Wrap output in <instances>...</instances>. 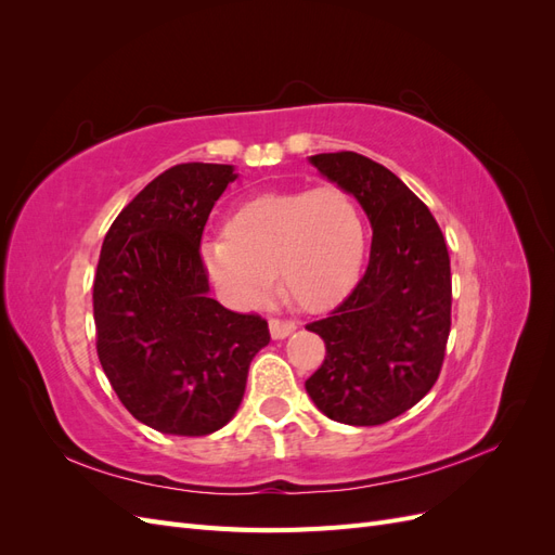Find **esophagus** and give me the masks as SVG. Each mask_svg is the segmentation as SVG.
I'll return each mask as SVG.
<instances>
[{"mask_svg": "<svg viewBox=\"0 0 555 555\" xmlns=\"http://www.w3.org/2000/svg\"><path fill=\"white\" fill-rule=\"evenodd\" d=\"M268 326H271V335H273L275 340L287 338V335L296 328L294 322H287V319H278V317H273L271 322H268Z\"/></svg>", "mask_w": 555, "mask_h": 555, "instance_id": "1", "label": "esophagus"}]
</instances>
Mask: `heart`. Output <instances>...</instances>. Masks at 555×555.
<instances>
[{
	"mask_svg": "<svg viewBox=\"0 0 555 555\" xmlns=\"http://www.w3.org/2000/svg\"><path fill=\"white\" fill-rule=\"evenodd\" d=\"M227 238L201 247L208 275L243 306L280 289L294 306L319 310L354 282L365 249L363 212L340 184L263 194L229 215Z\"/></svg>",
	"mask_w": 555,
	"mask_h": 555,
	"instance_id": "1",
	"label": "heart"
}]
</instances>
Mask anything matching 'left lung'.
Wrapping results in <instances>:
<instances>
[{
	"label": "left lung",
	"mask_w": 555,
	"mask_h": 555,
	"mask_svg": "<svg viewBox=\"0 0 555 555\" xmlns=\"http://www.w3.org/2000/svg\"><path fill=\"white\" fill-rule=\"evenodd\" d=\"M310 162L357 196L373 243L357 287L306 326L326 345L306 389L333 422L379 426L440 377L451 328L447 243L428 206L386 166L349 150Z\"/></svg>",
	"instance_id": "obj_1"
}]
</instances>
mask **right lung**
<instances>
[{
  "mask_svg": "<svg viewBox=\"0 0 555 555\" xmlns=\"http://www.w3.org/2000/svg\"><path fill=\"white\" fill-rule=\"evenodd\" d=\"M233 180L229 164L171 166L115 217L99 255V361L131 416L159 433L196 438L231 422L271 340L266 319L208 296L201 236Z\"/></svg>",
  "mask_w": 555,
  "mask_h": 555,
  "instance_id": "right-lung-1",
  "label": "right lung"
}]
</instances>
